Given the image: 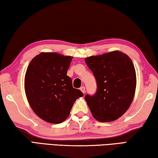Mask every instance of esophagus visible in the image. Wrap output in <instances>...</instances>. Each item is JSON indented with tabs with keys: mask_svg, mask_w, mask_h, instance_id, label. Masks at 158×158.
I'll list each match as a JSON object with an SVG mask.
<instances>
[{
	"mask_svg": "<svg viewBox=\"0 0 158 158\" xmlns=\"http://www.w3.org/2000/svg\"><path fill=\"white\" fill-rule=\"evenodd\" d=\"M80 90H81V92H82V93H84V94L85 92V87H84V86H82V87H81V88H80Z\"/></svg>",
	"mask_w": 158,
	"mask_h": 158,
	"instance_id": "obj_1",
	"label": "esophagus"
}]
</instances>
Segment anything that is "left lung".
I'll list each match as a JSON object with an SVG mask.
<instances>
[{
  "instance_id": "8db88e82",
  "label": "left lung",
  "mask_w": 158,
  "mask_h": 158,
  "mask_svg": "<svg viewBox=\"0 0 158 158\" xmlns=\"http://www.w3.org/2000/svg\"><path fill=\"white\" fill-rule=\"evenodd\" d=\"M97 82V91L85 95L93 116L100 122L121 117L130 107L135 95L137 79L130 58L119 51L85 58Z\"/></svg>"
}]
</instances>
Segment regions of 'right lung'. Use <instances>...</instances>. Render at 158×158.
I'll list each match as a JSON object with an SVG mask.
<instances>
[{"label":"right lung","mask_w":158,"mask_h":158,"mask_svg":"<svg viewBox=\"0 0 158 158\" xmlns=\"http://www.w3.org/2000/svg\"><path fill=\"white\" fill-rule=\"evenodd\" d=\"M73 58L55 52H42L29 63L24 80L26 98L33 111L44 121L63 122L74 102L84 95L74 89L67 75Z\"/></svg>","instance_id":"right-lung-1"}]
</instances>
